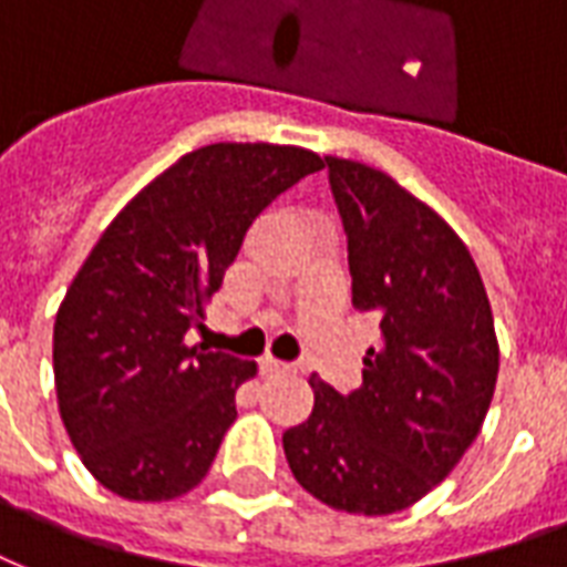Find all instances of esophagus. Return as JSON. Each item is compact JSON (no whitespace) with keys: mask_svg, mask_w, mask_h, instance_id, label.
<instances>
[{"mask_svg":"<svg viewBox=\"0 0 567 567\" xmlns=\"http://www.w3.org/2000/svg\"><path fill=\"white\" fill-rule=\"evenodd\" d=\"M259 368H262V373H266V377H278V373H287V364H280V361H275V359H262L259 361Z\"/></svg>","mask_w":567,"mask_h":567,"instance_id":"obj_1","label":"esophagus"}]
</instances>
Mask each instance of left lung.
Masks as SVG:
<instances>
[{
    "label": "left lung",
    "instance_id": "8db88e82",
    "mask_svg": "<svg viewBox=\"0 0 567 567\" xmlns=\"http://www.w3.org/2000/svg\"><path fill=\"white\" fill-rule=\"evenodd\" d=\"M347 229L352 308L380 319L361 389L310 377L313 412L284 433L301 487L329 508L382 517L461 463L491 410L499 340L461 236L377 167L326 157Z\"/></svg>",
    "mask_w": 567,
    "mask_h": 567
}]
</instances>
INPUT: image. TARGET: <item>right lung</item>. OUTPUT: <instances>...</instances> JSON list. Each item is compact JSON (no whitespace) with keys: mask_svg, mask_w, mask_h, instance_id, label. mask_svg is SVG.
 <instances>
[{"mask_svg":"<svg viewBox=\"0 0 567 567\" xmlns=\"http://www.w3.org/2000/svg\"><path fill=\"white\" fill-rule=\"evenodd\" d=\"M310 148L212 143L131 199L76 271L53 326L59 415L106 491L167 502L206 478L254 361L190 347L245 233L299 178Z\"/></svg>","mask_w":567,"mask_h":567,"instance_id":"add662e5","label":"right lung"}]
</instances>
